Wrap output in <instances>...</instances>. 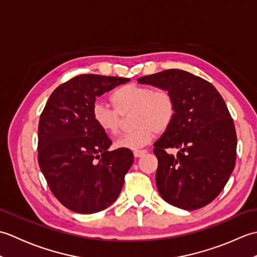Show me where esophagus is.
I'll use <instances>...</instances> for the list:
<instances>
[{"mask_svg":"<svg viewBox=\"0 0 257 257\" xmlns=\"http://www.w3.org/2000/svg\"><path fill=\"white\" fill-rule=\"evenodd\" d=\"M147 152H148L147 150H135L134 151V156L136 158H140V157H143L144 155H146Z\"/></svg>","mask_w":257,"mask_h":257,"instance_id":"esophagus-1","label":"esophagus"}]
</instances>
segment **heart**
Wrapping results in <instances>:
<instances>
[{
  "mask_svg": "<svg viewBox=\"0 0 257 257\" xmlns=\"http://www.w3.org/2000/svg\"><path fill=\"white\" fill-rule=\"evenodd\" d=\"M110 100L113 107L97 102L92 107V119L105 134L114 136L122 124V117L133 112L134 130L116 140L117 148L137 150L148 145L156 133L170 128L176 117V100L168 90H155L150 86L128 84L114 90Z\"/></svg>",
  "mask_w": 257,
  "mask_h": 257,
  "instance_id": "1",
  "label": "heart"
}]
</instances>
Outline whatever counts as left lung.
<instances>
[{
    "mask_svg": "<svg viewBox=\"0 0 257 257\" xmlns=\"http://www.w3.org/2000/svg\"><path fill=\"white\" fill-rule=\"evenodd\" d=\"M168 90L176 100L170 128L154 144L157 188L161 198L183 210H196L224 189L235 167L236 133L220 92L209 81L181 69L137 79ZM177 148L174 156L167 152Z\"/></svg>",
    "mask_w": 257,
    "mask_h": 257,
    "instance_id": "8db88e82",
    "label": "left lung"
}]
</instances>
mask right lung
Wrapping results in <instances>:
<instances>
[{"instance_id": "obj_1", "label": "right lung", "mask_w": 257, "mask_h": 257, "mask_svg": "<svg viewBox=\"0 0 257 257\" xmlns=\"http://www.w3.org/2000/svg\"><path fill=\"white\" fill-rule=\"evenodd\" d=\"M129 78L78 75L52 92L38 123V165L52 193L70 211L91 214L117 200L134 163L130 149L108 151L111 140L97 127V97Z\"/></svg>"}]
</instances>
